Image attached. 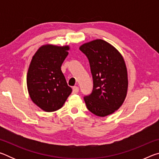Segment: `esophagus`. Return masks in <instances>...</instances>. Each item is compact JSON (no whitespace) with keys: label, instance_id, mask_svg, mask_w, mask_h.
<instances>
[{"label":"esophagus","instance_id":"esophagus-1","mask_svg":"<svg viewBox=\"0 0 159 159\" xmlns=\"http://www.w3.org/2000/svg\"><path fill=\"white\" fill-rule=\"evenodd\" d=\"M79 87H77V86H74V87L73 88V92H72V93L77 94L78 93H79Z\"/></svg>","mask_w":159,"mask_h":159}]
</instances>
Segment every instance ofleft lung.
<instances>
[{
    "label": "left lung",
    "mask_w": 159,
    "mask_h": 159,
    "mask_svg": "<svg viewBox=\"0 0 159 159\" xmlns=\"http://www.w3.org/2000/svg\"><path fill=\"white\" fill-rule=\"evenodd\" d=\"M89 60L93 89L84 97L88 109L104 117L120 108L126 98L128 86L127 68L117 49L102 39L94 40L79 48Z\"/></svg>",
    "instance_id": "8db88e82"
}]
</instances>
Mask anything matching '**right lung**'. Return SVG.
Listing matches in <instances>:
<instances>
[{"label": "right lung", "instance_id": "1", "mask_svg": "<svg viewBox=\"0 0 159 159\" xmlns=\"http://www.w3.org/2000/svg\"><path fill=\"white\" fill-rule=\"evenodd\" d=\"M69 50V45H44L31 61L26 76L28 92L34 103L46 112L61 108L72 92L61 70Z\"/></svg>", "mask_w": 159, "mask_h": 159}]
</instances>
